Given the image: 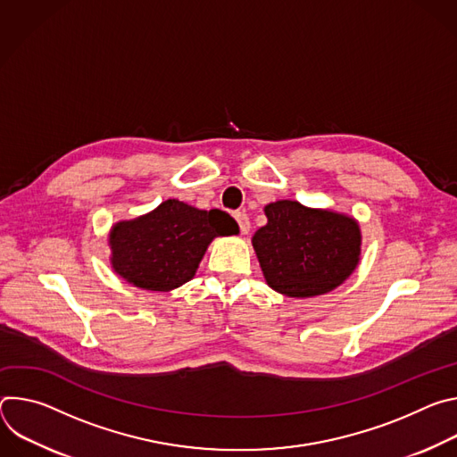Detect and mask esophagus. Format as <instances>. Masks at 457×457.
I'll use <instances>...</instances> for the list:
<instances>
[{
  "mask_svg": "<svg viewBox=\"0 0 457 457\" xmlns=\"http://www.w3.org/2000/svg\"><path fill=\"white\" fill-rule=\"evenodd\" d=\"M235 219H237V222H238L240 233H242V235H247V233H249V228H251L249 217H247L245 213H235Z\"/></svg>",
  "mask_w": 457,
  "mask_h": 457,
  "instance_id": "1",
  "label": "esophagus"
}]
</instances>
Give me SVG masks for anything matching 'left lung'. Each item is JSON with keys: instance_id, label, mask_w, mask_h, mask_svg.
Segmentation results:
<instances>
[{"instance_id": "left-lung-1", "label": "left lung", "mask_w": 457, "mask_h": 457, "mask_svg": "<svg viewBox=\"0 0 457 457\" xmlns=\"http://www.w3.org/2000/svg\"><path fill=\"white\" fill-rule=\"evenodd\" d=\"M253 238L266 284L289 298H311L342 286L358 268L361 229L354 217L277 201Z\"/></svg>"}]
</instances>
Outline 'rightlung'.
Masks as SVG:
<instances>
[{
    "label": "right lung",
    "instance_id": "add662e5",
    "mask_svg": "<svg viewBox=\"0 0 457 457\" xmlns=\"http://www.w3.org/2000/svg\"><path fill=\"white\" fill-rule=\"evenodd\" d=\"M229 235H238V224L226 212L168 199L146 215L112 226L110 264L128 284L166 293L195 277L215 237Z\"/></svg>",
    "mask_w": 457,
    "mask_h": 457
}]
</instances>
